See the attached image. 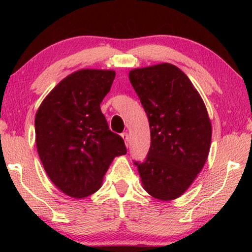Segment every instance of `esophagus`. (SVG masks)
Masks as SVG:
<instances>
[{"label": "esophagus", "instance_id": "esophagus-1", "mask_svg": "<svg viewBox=\"0 0 252 252\" xmlns=\"http://www.w3.org/2000/svg\"><path fill=\"white\" fill-rule=\"evenodd\" d=\"M121 136L123 138V140H125V142H126V144L127 146V144H129V133H127V132H123V133H121Z\"/></svg>", "mask_w": 252, "mask_h": 252}]
</instances>
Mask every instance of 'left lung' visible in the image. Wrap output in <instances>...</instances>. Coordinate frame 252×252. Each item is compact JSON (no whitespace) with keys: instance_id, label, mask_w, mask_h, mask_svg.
<instances>
[{"instance_id":"obj_1","label":"left lung","mask_w":252,"mask_h":252,"mask_svg":"<svg viewBox=\"0 0 252 252\" xmlns=\"http://www.w3.org/2000/svg\"><path fill=\"white\" fill-rule=\"evenodd\" d=\"M130 82L146 111L151 144L138 167L142 185L159 200L181 195L201 171L211 142V123L189 78L169 63L134 69Z\"/></svg>"}]
</instances>
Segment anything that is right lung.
Instances as JSON below:
<instances>
[{
  "mask_svg": "<svg viewBox=\"0 0 252 252\" xmlns=\"http://www.w3.org/2000/svg\"><path fill=\"white\" fill-rule=\"evenodd\" d=\"M116 76L108 70H80L62 80L35 116L36 148L55 186L73 198L101 187L114 157L126 153L125 141L109 129L100 104Z\"/></svg>",
  "mask_w": 252,
  "mask_h": 252,
  "instance_id": "right-lung-1",
  "label": "right lung"
}]
</instances>
